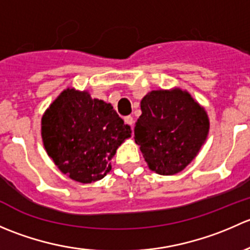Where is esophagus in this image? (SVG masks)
Wrapping results in <instances>:
<instances>
[{
    "label": "esophagus",
    "instance_id": "esophagus-1",
    "mask_svg": "<svg viewBox=\"0 0 250 250\" xmlns=\"http://www.w3.org/2000/svg\"><path fill=\"white\" fill-rule=\"evenodd\" d=\"M125 122L127 123V125H129L130 127H132V129H133V127H134V118H133L132 116H125Z\"/></svg>",
    "mask_w": 250,
    "mask_h": 250
}]
</instances>
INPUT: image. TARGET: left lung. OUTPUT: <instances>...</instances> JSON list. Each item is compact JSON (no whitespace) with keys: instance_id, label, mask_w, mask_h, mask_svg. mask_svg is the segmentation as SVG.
Instances as JSON below:
<instances>
[{"instance_id":"left-lung-1","label":"left lung","mask_w":250,"mask_h":250,"mask_svg":"<svg viewBox=\"0 0 250 250\" xmlns=\"http://www.w3.org/2000/svg\"><path fill=\"white\" fill-rule=\"evenodd\" d=\"M208 130L206 111L188 93L152 90L141 100L134 139L151 170L172 175L195 158Z\"/></svg>"}]
</instances>
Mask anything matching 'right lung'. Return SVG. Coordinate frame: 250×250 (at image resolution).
<instances>
[{
    "label": "right lung",
    "mask_w": 250,
    "mask_h": 250,
    "mask_svg": "<svg viewBox=\"0 0 250 250\" xmlns=\"http://www.w3.org/2000/svg\"><path fill=\"white\" fill-rule=\"evenodd\" d=\"M132 134L110 104L87 92L66 89L42 117V139L48 156L72 180L88 184L111 170L118 146Z\"/></svg>",
    "instance_id": "add662e5"
}]
</instances>
